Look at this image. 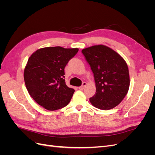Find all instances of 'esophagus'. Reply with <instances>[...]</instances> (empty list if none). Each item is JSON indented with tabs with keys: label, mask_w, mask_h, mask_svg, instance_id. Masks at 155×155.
<instances>
[{
	"label": "esophagus",
	"mask_w": 155,
	"mask_h": 155,
	"mask_svg": "<svg viewBox=\"0 0 155 155\" xmlns=\"http://www.w3.org/2000/svg\"><path fill=\"white\" fill-rule=\"evenodd\" d=\"M86 85H87V83L86 82H83L82 85L79 87V90H83V89H84V88L86 87Z\"/></svg>",
	"instance_id": "1"
}]
</instances>
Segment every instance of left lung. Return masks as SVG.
I'll list each match as a JSON object with an SVG mask.
<instances>
[{"label": "left lung", "instance_id": "left-lung-1", "mask_svg": "<svg viewBox=\"0 0 155 155\" xmlns=\"http://www.w3.org/2000/svg\"><path fill=\"white\" fill-rule=\"evenodd\" d=\"M94 76L96 91L90 97L92 105L109 110L124 100L128 92L130 79L125 60L105 45H95L82 50Z\"/></svg>", "mask_w": 155, "mask_h": 155}]
</instances>
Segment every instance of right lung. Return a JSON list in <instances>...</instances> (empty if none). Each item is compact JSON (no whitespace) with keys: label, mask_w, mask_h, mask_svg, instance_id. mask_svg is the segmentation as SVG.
I'll return each instance as SVG.
<instances>
[{"label":"right lung","mask_w":155,"mask_h":155,"mask_svg":"<svg viewBox=\"0 0 155 155\" xmlns=\"http://www.w3.org/2000/svg\"><path fill=\"white\" fill-rule=\"evenodd\" d=\"M79 49L61 46L36 50L28 60L24 79L30 95L37 104L48 110L67 106L74 89L67 86L64 67Z\"/></svg>","instance_id":"1"}]
</instances>
